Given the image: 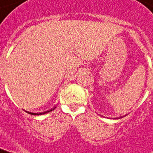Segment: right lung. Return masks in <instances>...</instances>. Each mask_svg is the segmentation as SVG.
<instances>
[{
  "label": "right lung",
  "mask_w": 153,
  "mask_h": 153,
  "mask_svg": "<svg viewBox=\"0 0 153 153\" xmlns=\"http://www.w3.org/2000/svg\"><path fill=\"white\" fill-rule=\"evenodd\" d=\"M55 109V107H54L53 109H50V110H48V111H45V112H43V113H32V112H28V111H26L27 113V114H32V115H42V114H48V113H49V112L52 111V110H54V109Z\"/></svg>",
  "instance_id": "right-lung-1"
}]
</instances>
